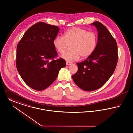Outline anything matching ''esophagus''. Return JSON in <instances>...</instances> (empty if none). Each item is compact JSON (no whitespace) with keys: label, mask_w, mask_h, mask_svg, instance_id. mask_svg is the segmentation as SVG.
Wrapping results in <instances>:
<instances>
[{"label":"esophagus","mask_w":133,"mask_h":133,"mask_svg":"<svg viewBox=\"0 0 133 133\" xmlns=\"http://www.w3.org/2000/svg\"><path fill=\"white\" fill-rule=\"evenodd\" d=\"M71 64V63H70V62H66V65H70Z\"/></svg>","instance_id":"34e87169"}]
</instances>
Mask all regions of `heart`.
Returning a JSON list of instances; mask_svg holds the SVG:
<instances>
[{"label":"heart","instance_id":"1","mask_svg":"<svg viewBox=\"0 0 133 133\" xmlns=\"http://www.w3.org/2000/svg\"><path fill=\"white\" fill-rule=\"evenodd\" d=\"M98 42L96 33L88 31L85 29L74 28L66 31L63 37L57 36L54 39L53 45L57 51L63 54L69 45H70V51L62 56V57L68 62L78 61L80 56L87 58L93 54Z\"/></svg>","mask_w":133,"mask_h":133}]
</instances>
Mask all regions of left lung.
<instances>
[{"label":"left lung","mask_w":133,"mask_h":133,"mask_svg":"<svg viewBox=\"0 0 133 133\" xmlns=\"http://www.w3.org/2000/svg\"><path fill=\"white\" fill-rule=\"evenodd\" d=\"M98 32L96 48L91 56L77 63L78 70L72 77L77 85L84 91H95L103 86L113 74L118 55L117 44L108 29L102 23L95 21Z\"/></svg>","instance_id":"1"}]
</instances>
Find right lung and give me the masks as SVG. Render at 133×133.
<instances>
[{
	"label": "right lung",
	"instance_id": "add662e5",
	"mask_svg": "<svg viewBox=\"0 0 133 133\" xmlns=\"http://www.w3.org/2000/svg\"><path fill=\"white\" fill-rule=\"evenodd\" d=\"M59 28L39 22L25 32L17 46L16 68L28 86L36 91L48 88L56 80L59 70L66 65L57 56L53 41Z\"/></svg>",
	"mask_w": 133,
	"mask_h": 133
}]
</instances>
